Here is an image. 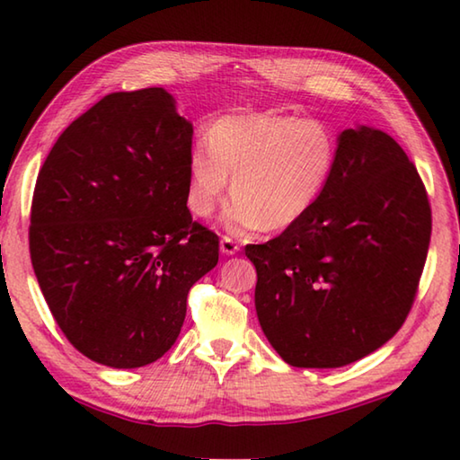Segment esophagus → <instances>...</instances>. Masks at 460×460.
<instances>
[{"label":"esophagus","instance_id":"1","mask_svg":"<svg viewBox=\"0 0 460 460\" xmlns=\"http://www.w3.org/2000/svg\"><path fill=\"white\" fill-rule=\"evenodd\" d=\"M221 252L225 253V255H235L237 252H239V245H237V241L235 239H231V237H221Z\"/></svg>","mask_w":460,"mask_h":460}]
</instances>
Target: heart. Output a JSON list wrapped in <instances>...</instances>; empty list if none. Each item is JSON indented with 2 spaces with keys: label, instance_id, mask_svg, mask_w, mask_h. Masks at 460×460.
Returning a JSON list of instances; mask_svg holds the SVG:
<instances>
[{
  "label": "heart",
  "instance_id": "1",
  "mask_svg": "<svg viewBox=\"0 0 460 460\" xmlns=\"http://www.w3.org/2000/svg\"><path fill=\"white\" fill-rule=\"evenodd\" d=\"M189 155L187 205L208 217L231 187L223 223L233 233L296 225L320 199L336 163V138L320 120L225 116Z\"/></svg>",
  "mask_w": 460,
  "mask_h": 460
}]
</instances>
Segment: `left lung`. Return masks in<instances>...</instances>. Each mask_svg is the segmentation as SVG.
Instances as JSON below:
<instances>
[{
	"label": "left lung",
	"instance_id": "1",
	"mask_svg": "<svg viewBox=\"0 0 460 460\" xmlns=\"http://www.w3.org/2000/svg\"><path fill=\"white\" fill-rule=\"evenodd\" d=\"M430 229L427 189L396 140L364 124L341 130L315 205L245 247L275 352L296 368H340L382 348L411 312Z\"/></svg>",
	"mask_w": 460,
	"mask_h": 460
}]
</instances>
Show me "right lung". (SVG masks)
I'll return each instance as SVG.
<instances>
[{"mask_svg":"<svg viewBox=\"0 0 460 460\" xmlns=\"http://www.w3.org/2000/svg\"><path fill=\"white\" fill-rule=\"evenodd\" d=\"M193 124L164 88L114 92L66 128L38 174L30 255L70 344L111 368L169 352L219 237L187 208Z\"/></svg>","mask_w":460,"mask_h":460,"instance_id":"add662e5","label":"right lung"}]
</instances>
